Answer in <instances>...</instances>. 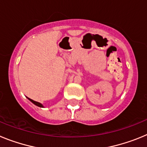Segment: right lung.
Masks as SVG:
<instances>
[{
  "label": "right lung",
  "instance_id": "right-lung-1",
  "mask_svg": "<svg viewBox=\"0 0 147 147\" xmlns=\"http://www.w3.org/2000/svg\"><path fill=\"white\" fill-rule=\"evenodd\" d=\"M28 98L30 100V101H31V102H32V103L34 104L35 105H37V106H38V107H42V105H41L40 103H39V102H35V101H34V100L31 99V98Z\"/></svg>",
  "mask_w": 147,
  "mask_h": 147
}]
</instances>
